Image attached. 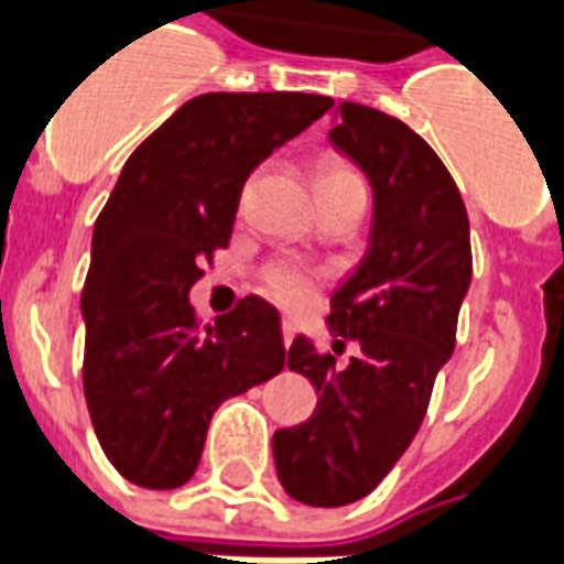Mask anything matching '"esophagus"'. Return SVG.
<instances>
[{
	"label": "esophagus",
	"instance_id": "esophagus-1",
	"mask_svg": "<svg viewBox=\"0 0 564 564\" xmlns=\"http://www.w3.org/2000/svg\"><path fill=\"white\" fill-rule=\"evenodd\" d=\"M281 335H283V346H290V344H293V337H295V323H290V319H286V323L281 325Z\"/></svg>",
	"mask_w": 564,
	"mask_h": 564
}]
</instances>
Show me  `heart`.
<instances>
[{
  "mask_svg": "<svg viewBox=\"0 0 564 564\" xmlns=\"http://www.w3.org/2000/svg\"><path fill=\"white\" fill-rule=\"evenodd\" d=\"M335 182H361V178H358L356 170L346 164V161L328 154L316 166V187L335 185ZM245 194H241V199H245ZM262 286L283 307L302 311V307L314 302L316 286H319V274L314 269H307V265H299V262H274V265L262 271Z\"/></svg>",
  "mask_w": 564,
  "mask_h": 564,
  "instance_id": "1",
  "label": "heart"
}]
</instances>
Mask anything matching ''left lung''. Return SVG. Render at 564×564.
Wrapping results in <instances>:
<instances>
[{
    "mask_svg": "<svg viewBox=\"0 0 564 564\" xmlns=\"http://www.w3.org/2000/svg\"><path fill=\"white\" fill-rule=\"evenodd\" d=\"M328 140L373 187V224L365 260L325 319L335 352L346 340L361 352L337 367L304 335L286 352V367L311 379L319 400L304 424L274 433V466L283 490L316 508L358 502L410 448L473 281L460 191L410 124L344 101Z\"/></svg>",
    "mask_w": 564,
    "mask_h": 564,
    "instance_id": "obj_1",
    "label": "left lung"
}]
</instances>
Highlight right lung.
I'll return each mask as SVG.
<instances>
[{
	"instance_id": "add662e5",
	"label": "right lung",
	"mask_w": 564,
	"mask_h": 564,
	"mask_svg": "<svg viewBox=\"0 0 564 564\" xmlns=\"http://www.w3.org/2000/svg\"><path fill=\"white\" fill-rule=\"evenodd\" d=\"M332 98L208 91L133 149L95 220L83 283V391L116 473L173 490L197 473L220 403L281 373V314L257 295L199 328L187 302L227 248L241 187Z\"/></svg>"
}]
</instances>
